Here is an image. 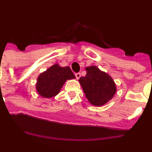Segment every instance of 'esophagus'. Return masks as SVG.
<instances>
[{
	"instance_id": "34e87169",
	"label": "esophagus",
	"mask_w": 152,
	"mask_h": 152,
	"mask_svg": "<svg viewBox=\"0 0 152 152\" xmlns=\"http://www.w3.org/2000/svg\"><path fill=\"white\" fill-rule=\"evenodd\" d=\"M75 77H76V78H77V79L80 78V72L75 74Z\"/></svg>"
}]
</instances>
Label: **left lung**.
<instances>
[{"label": "left lung", "instance_id": "8db88e82", "mask_svg": "<svg viewBox=\"0 0 152 152\" xmlns=\"http://www.w3.org/2000/svg\"><path fill=\"white\" fill-rule=\"evenodd\" d=\"M87 75L79 79L90 103L94 106L100 107L110 100L116 94V88L112 77L97 67L91 66L85 68Z\"/></svg>", "mask_w": 152, "mask_h": 152}]
</instances>
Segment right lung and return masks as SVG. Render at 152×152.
<instances>
[{
    "mask_svg": "<svg viewBox=\"0 0 152 152\" xmlns=\"http://www.w3.org/2000/svg\"><path fill=\"white\" fill-rule=\"evenodd\" d=\"M75 78L69 67H61L58 64L52 65L37 78L36 91L40 96L51 98L59 93L67 80Z\"/></svg>",
    "mask_w": 152,
    "mask_h": 152,
    "instance_id": "obj_1",
    "label": "right lung"
}]
</instances>
